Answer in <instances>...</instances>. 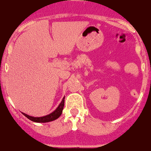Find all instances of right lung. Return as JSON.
I'll use <instances>...</instances> for the list:
<instances>
[{"mask_svg": "<svg viewBox=\"0 0 151 151\" xmlns=\"http://www.w3.org/2000/svg\"><path fill=\"white\" fill-rule=\"evenodd\" d=\"M64 99L65 97L63 99V100L61 101V103L60 104V105L57 107V109L54 111H52V113L49 114L47 116H42V117H32V116H29V115H27L25 113H23V115L29 119L32 120V121L35 122H48L53 121V120L58 119L61 116V114H62L63 106H64Z\"/></svg>", "mask_w": 151, "mask_h": 151, "instance_id": "1", "label": "right lung"}]
</instances>
